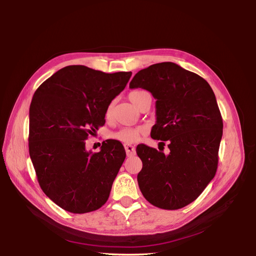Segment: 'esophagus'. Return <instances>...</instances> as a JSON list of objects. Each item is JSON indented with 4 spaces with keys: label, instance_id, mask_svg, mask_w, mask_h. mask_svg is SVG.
Returning <instances> with one entry per match:
<instances>
[{
    "label": "esophagus",
    "instance_id": "esophagus-1",
    "mask_svg": "<svg viewBox=\"0 0 256 256\" xmlns=\"http://www.w3.org/2000/svg\"><path fill=\"white\" fill-rule=\"evenodd\" d=\"M125 150H126L128 157H132L136 154V148H134V146H132V145L125 144Z\"/></svg>",
    "mask_w": 256,
    "mask_h": 256
}]
</instances>
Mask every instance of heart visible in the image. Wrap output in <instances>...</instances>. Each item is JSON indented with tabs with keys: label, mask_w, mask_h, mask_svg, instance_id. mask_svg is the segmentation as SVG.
<instances>
[{
	"label": "heart",
	"mask_w": 256,
	"mask_h": 256,
	"mask_svg": "<svg viewBox=\"0 0 256 256\" xmlns=\"http://www.w3.org/2000/svg\"><path fill=\"white\" fill-rule=\"evenodd\" d=\"M147 94H148V92L145 90H136L130 92L128 95V98L136 108H138L142 102L143 98ZM112 108H113L112 104L108 106L106 110V118H110V115L112 113ZM143 132H144L143 128H140V127H124L122 129H120L118 131H116V132L112 134V138H114V140L118 141L122 144H134L140 140V138Z\"/></svg>",
	"instance_id": "obj_1"
}]
</instances>
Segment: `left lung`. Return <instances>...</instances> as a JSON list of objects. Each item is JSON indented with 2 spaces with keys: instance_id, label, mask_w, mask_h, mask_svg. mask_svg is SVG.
<instances>
[{
  "instance_id": "1",
  "label": "left lung",
  "mask_w": 256,
  "mask_h": 256,
  "mask_svg": "<svg viewBox=\"0 0 256 256\" xmlns=\"http://www.w3.org/2000/svg\"><path fill=\"white\" fill-rule=\"evenodd\" d=\"M129 88L152 92L157 100V120L150 136L168 141V154L144 144L136 147L143 164L138 174L142 194L168 210L187 206L218 168L223 122L210 85L198 74L164 62L138 72Z\"/></svg>"
}]
</instances>
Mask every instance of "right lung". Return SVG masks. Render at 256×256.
<instances>
[{
	"instance_id": "obj_1",
	"label": "right lung",
	"mask_w": 256,
	"mask_h": 256,
	"mask_svg": "<svg viewBox=\"0 0 256 256\" xmlns=\"http://www.w3.org/2000/svg\"><path fill=\"white\" fill-rule=\"evenodd\" d=\"M131 74L72 65L35 92L30 106V157L44 194L69 212L97 210L109 198L125 148L106 140L100 152H88L85 140L104 125L108 106Z\"/></svg>"
}]
</instances>
